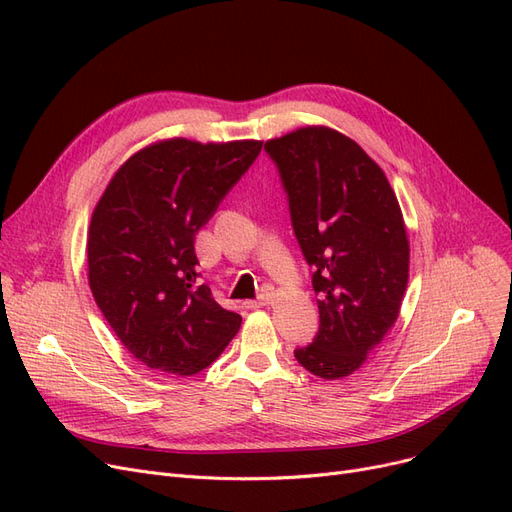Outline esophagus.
Segmentation results:
<instances>
[{
  "label": "esophagus",
  "mask_w": 512,
  "mask_h": 512,
  "mask_svg": "<svg viewBox=\"0 0 512 512\" xmlns=\"http://www.w3.org/2000/svg\"><path fill=\"white\" fill-rule=\"evenodd\" d=\"M269 303H271V294H269V292H262L258 299L247 301L245 305H247V307H262V305H269Z\"/></svg>",
  "instance_id": "obj_1"
}]
</instances>
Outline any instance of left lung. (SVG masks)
<instances>
[{
    "mask_svg": "<svg viewBox=\"0 0 512 512\" xmlns=\"http://www.w3.org/2000/svg\"><path fill=\"white\" fill-rule=\"evenodd\" d=\"M294 237L318 294L314 342L294 350L324 380L350 376L389 333L408 286L410 245L382 168L342 132L307 126L271 138Z\"/></svg>",
    "mask_w": 512,
    "mask_h": 512,
    "instance_id": "left-lung-1",
    "label": "left lung"
}]
</instances>
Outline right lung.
<instances>
[{
  "label": "right lung",
  "instance_id": "add662e5",
  "mask_svg": "<svg viewBox=\"0 0 512 512\" xmlns=\"http://www.w3.org/2000/svg\"><path fill=\"white\" fill-rule=\"evenodd\" d=\"M260 141L170 138L123 164L91 215L89 288L136 361L175 376L209 367L241 316L198 286L196 232L254 164Z\"/></svg>",
  "mask_w": 512,
  "mask_h": 512
}]
</instances>
